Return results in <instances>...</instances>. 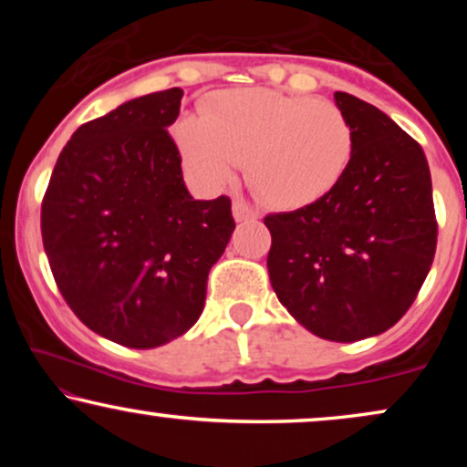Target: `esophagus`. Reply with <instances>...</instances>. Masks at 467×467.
<instances>
[{
    "mask_svg": "<svg viewBox=\"0 0 467 467\" xmlns=\"http://www.w3.org/2000/svg\"><path fill=\"white\" fill-rule=\"evenodd\" d=\"M233 215L237 222H250V219L259 217V213H256L245 200H234L233 202Z\"/></svg>",
    "mask_w": 467,
    "mask_h": 467,
    "instance_id": "obj_1",
    "label": "esophagus"
}]
</instances>
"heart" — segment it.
Instances as JSON below:
<instances>
[{
    "mask_svg": "<svg viewBox=\"0 0 467 467\" xmlns=\"http://www.w3.org/2000/svg\"><path fill=\"white\" fill-rule=\"evenodd\" d=\"M175 138L203 184H226L244 164L250 189L285 211L329 195L356 151L349 118L336 103L267 88L213 96L202 118H182Z\"/></svg>",
    "mask_w": 467,
    "mask_h": 467,
    "instance_id": "obj_1",
    "label": "heart"
}]
</instances>
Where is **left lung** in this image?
Segmentation results:
<instances>
[{"instance_id": "1", "label": "left lung", "mask_w": 467, "mask_h": 467, "mask_svg": "<svg viewBox=\"0 0 467 467\" xmlns=\"http://www.w3.org/2000/svg\"><path fill=\"white\" fill-rule=\"evenodd\" d=\"M356 151L323 200L265 215L278 301L325 340L356 342L409 312L437 250L432 182L420 142L378 107L336 92Z\"/></svg>"}]
</instances>
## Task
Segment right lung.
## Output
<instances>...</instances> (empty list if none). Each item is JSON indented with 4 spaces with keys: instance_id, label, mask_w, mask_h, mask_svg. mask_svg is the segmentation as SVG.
<instances>
[{
    "instance_id": "right-lung-1",
    "label": "right lung",
    "mask_w": 467,
    "mask_h": 467,
    "mask_svg": "<svg viewBox=\"0 0 467 467\" xmlns=\"http://www.w3.org/2000/svg\"><path fill=\"white\" fill-rule=\"evenodd\" d=\"M182 89L122 103L80 125L58 155L41 237L58 292L83 325L131 349L189 331L234 230L230 197L192 200L166 127Z\"/></svg>"
}]
</instances>
